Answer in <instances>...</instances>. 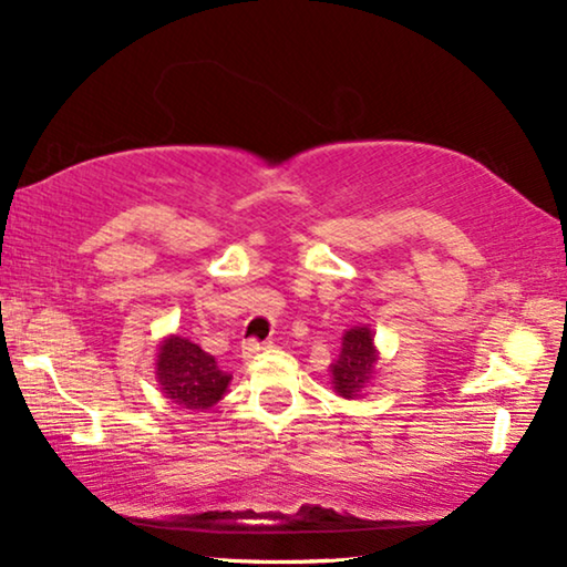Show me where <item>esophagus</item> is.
<instances>
[{"instance_id":"obj_1","label":"esophagus","mask_w":567,"mask_h":567,"mask_svg":"<svg viewBox=\"0 0 567 567\" xmlns=\"http://www.w3.org/2000/svg\"><path fill=\"white\" fill-rule=\"evenodd\" d=\"M270 343H260V340H255V338H250V340H245L243 343V359H252L255 353H260V351H266Z\"/></svg>"}]
</instances>
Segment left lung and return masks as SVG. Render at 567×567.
Returning <instances> with one entry per match:
<instances>
[{"mask_svg":"<svg viewBox=\"0 0 567 567\" xmlns=\"http://www.w3.org/2000/svg\"><path fill=\"white\" fill-rule=\"evenodd\" d=\"M377 367L374 336L369 328H353L346 332L340 359L332 363V384L340 398H355L369 384Z\"/></svg>","mask_w":567,"mask_h":567,"instance_id":"1","label":"left lung"}]
</instances>
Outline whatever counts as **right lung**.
<instances>
[{
	"instance_id": "right-lung-1",
	"label": "right lung",
	"mask_w": 567,
	"mask_h": 567,
	"mask_svg": "<svg viewBox=\"0 0 567 567\" xmlns=\"http://www.w3.org/2000/svg\"><path fill=\"white\" fill-rule=\"evenodd\" d=\"M157 377L165 398L185 410H198V413L221 400L231 379V374L219 369L214 355L200 351L196 343L181 336L167 338L159 346Z\"/></svg>"
}]
</instances>
